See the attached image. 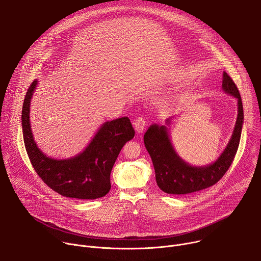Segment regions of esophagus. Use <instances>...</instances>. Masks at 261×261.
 <instances>
[{"instance_id":"1","label":"esophagus","mask_w":261,"mask_h":261,"mask_svg":"<svg viewBox=\"0 0 261 261\" xmlns=\"http://www.w3.org/2000/svg\"><path fill=\"white\" fill-rule=\"evenodd\" d=\"M145 124H146V121L144 118L142 117H138L135 122H134V127H135V130L137 133H141L144 128H145Z\"/></svg>"}]
</instances>
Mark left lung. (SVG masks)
Instances as JSON below:
<instances>
[{
    "instance_id": "left-lung-1",
    "label": "left lung",
    "mask_w": 261,
    "mask_h": 261,
    "mask_svg": "<svg viewBox=\"0 0 261 261\" xmlns=\"http://www.w3.org/2000/svg\"><path fill=\"white\" fill-rule=\"evenodd\" d=\"M222 88L238 99V119L226 148L213 164L194 167L185 163L174 152L165 126L152 125L145 132L143 141L153 161L157 185L165 193L189 194L206 189L219 181L230 167L240 144L244 110L239 89L226 72L223 73ZM166 123L169 124L170 120Z\"/></svg>"
}]
</instances>
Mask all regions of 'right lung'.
I'll return each mask as SVG.
<instances>
[{"label": "right lung", "mask_w": 261, "mask_h": 261, "mask_svg": "<svg viewBox=\"0 0 261 261\" xmlns=\"http://www.w3.org/2000/svg\"><path fill=\"white\" fill-rule=\"evenodd\" d=\"M37 81L27 91L21 125L29 159L40 178L55 192L76 199H96L110 190V172L124 144L135 131L128 118L104 123L86 150L76 157L55 160L44 155L34 141L30 125V103Z\"/></svg>", "instance_id": "add662e5"}]
</instances>
